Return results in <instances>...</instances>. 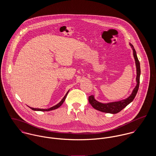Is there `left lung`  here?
<instances>
[{"label": "left lung", "instance_id": "obj_1", "mask_svg": "<svg viewBox=\"0 0 156 156\" xmlns=\"http://www.w3.org/2000/svg\"><path fill=\"white\" fill-rule=\"evenodd\" d=\"M130 45L133 50L134 58L135 60V64L136 67V74H137L136 75V83H137L136 86L133 90V92L131 94V95L128 98L118 101H114V102H111L108 103H102L97 101L95 99L94 95L89 96L88 98L89 103L96 110H98L102 112L109 113L112 114L117 113L121 111V110H122L124 108H125L129 104H130L133 100L139 87L140 68V63L137 57L136 52L135 49L134 48L133 45L130 43Z\"/></svg>", "mask_w": 156, "mask_h": 156}]
</instances>
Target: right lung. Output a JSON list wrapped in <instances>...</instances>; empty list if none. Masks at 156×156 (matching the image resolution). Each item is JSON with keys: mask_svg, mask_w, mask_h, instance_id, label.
Returning <instances> with one entry per match:
<instances>
[{"mask_svg": "<svg viewBox=\"0 0 156 156\" xmlns=\"http://www.w3.org/2000/svg\"><path fill=\"white\" fill-rule=\"evenodd\" d=\"M68 92H69V90H68V92H67V94H66V95L64 97V98L62 99V100L58 103V104H57L56 105H55V106H53V107H51V108H48V109H37V108H31V107H29L31 109H32L33 111H52V110H55V109H58V108H59L62 104H63V103L64 102V101H65V100H66V97H67V94H68Z\"/></svg>", "mask_w": 156, "mask_h": 156, "instance_id": "1", "label": "right lung"}]
</instances>
